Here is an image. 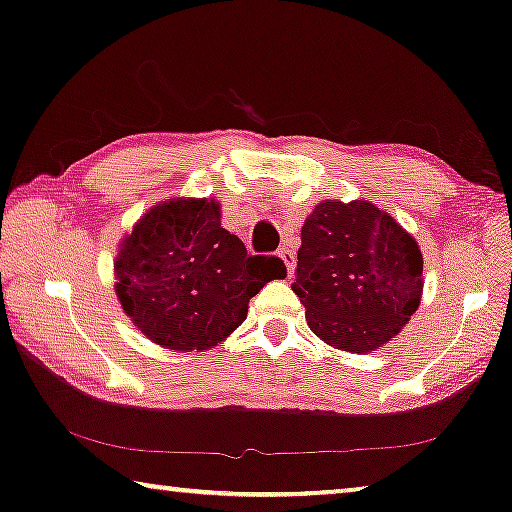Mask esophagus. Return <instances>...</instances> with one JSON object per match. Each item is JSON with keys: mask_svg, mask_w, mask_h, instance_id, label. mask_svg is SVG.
Segmentation results:
<instances>
[{"mask_svg": "<svg viewBox=\"0 0 512 512\" xmlns=\"http://www.w3.org/2000/svg\"><path fill=\"white\" fill-rule=\"evenodd\" d=\"M279 258H282L284 265H286V272H293V265H296V254H293L291 247H282L279 249Z\"/></svg>", "mask_w": 512, "mask_h": 512, "instance_id": "esophagus-1", "label": "esophagus"}]
</instances>
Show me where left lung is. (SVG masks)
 Wrapping results in <instances>:
<instances>
[{
    "label": "left lung",
    "mask_w": 512,
    "mask_h": 512,
    "mask_svg": "<svg viewBox=\"0 0 512 512\" xmlns=\"http://www.w3.org/2000/svg\"><path fill=\"white\" fill-rule=\"evenodd\" d=\"M419 244L368 200H321L300 230L293 293L310 331L342 352H375L401 333L424 291Z\"/></svg>",
    "instance_id": "1"
}]
</instances>
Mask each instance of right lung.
Masks as SVG:
<instances>
[{"label":"right lung","mask_w":512,"mask_h":512,"mask_svg":"<svg viewBox=\"0 0 512 512\" xmlns=\"http://www.w3.org/2000/svg\"><path fill=\"white\" fill-rule=\"evenodd\" d=\"M116 298L146 338L174 352L212 349L247 319L249 300L286 277L277 256H249L214 198H170L118 244Z\"/></svg>","instance_id":"1"}]
</instances>
